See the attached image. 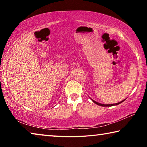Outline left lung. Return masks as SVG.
<instances>
[{
	"instance_id": "obj_1",
	"label": "left lung",
	"mask_w": 147,
	"mask_h": 147,
	"mask_svg": "<svg viewBox=\"0 0 147 147\" xmlns=\"http://www.w3.org/2000/svg\"><path fill=\"white\" fill-rule=\"evenodd\" d=\"M126 100V98L124 99V100H122V101H121V102H118V103H116V104H101V103H99V102H96V101H94V100H93V99H91V100L94 103V104H97V105H98V106H104V107H106V106H117V105H118V104H121V103H122L123 102H124V100Z\"/></svg>"
}]
</instances>
